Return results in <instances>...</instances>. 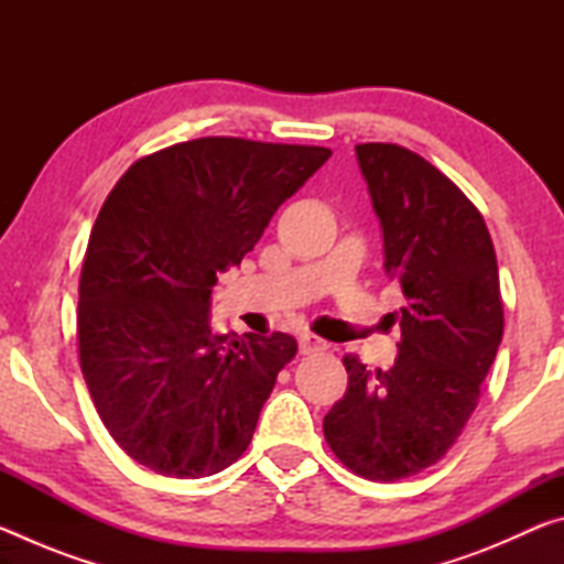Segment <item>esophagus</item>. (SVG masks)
<instances>
[{
  "label": "esophagus",
  "instance_id": "obj_1",
  "mask_svg": "<svg viewBox=\"0 0 564 564\" xmlns=\"http://www.w3.org/2000/svg\"><path fill=\"white\" fill-rule=\"evenodd\" d=\"M299 348L303 356H308V352H321L328 348L326 340H321L318 336H313V333H301L299 336Z\"/></svg>",
  "mask_w": 564,
  "mask_h": 564
}]
</instances>
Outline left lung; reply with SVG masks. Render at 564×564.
<instances>
[{"label":"left lung","mask_w":564,"mask_h":564,"mask_svg":"<svg viewBox=\"0 0 564 564\" xmlns=\"http://www.w3.org/2000/svg\"><path fill=\"white\" fill-rule=\"evenodd\" d=\"M356 156L408 303L393 366L343 358L348 390L323 435L348 470L390 482L435 465L463 433L498 356L502 295L488 226L451 178L398 144H358Z\"/></svg>","instance_id":"1"}]
</instances>
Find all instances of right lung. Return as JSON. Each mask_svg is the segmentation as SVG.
Listing matches in <instances>:
<instances>
[{"label":"right lung","instance_id":"obj_1","mask_svg":"<svg viewBox=\"0 0 564 564\" xmlns=\"http://www.w3.org/2000/svg\"><path fill=\"white\" fill-rule=\"evenodd\" d=\"M330 149L236 137L184 141L131 164L91 228L79 279V362L119 447L166 477L236 463L295 340L214 336L216 275Z\"/></svg>","mask_w":564,"mask_h":564}]
</instances>
